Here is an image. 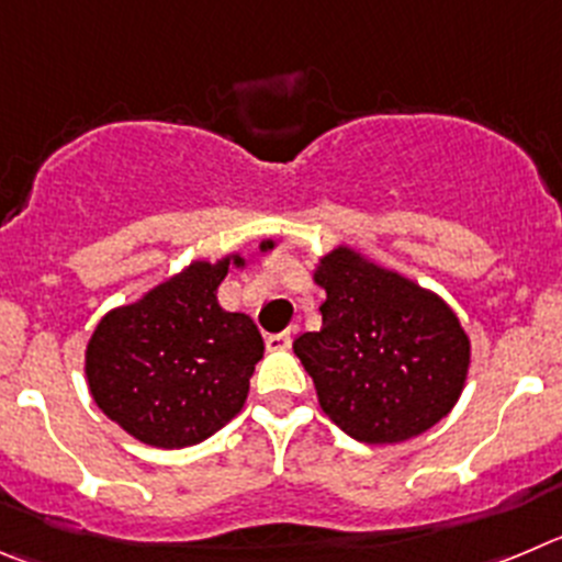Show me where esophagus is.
Returning <instances> with one entry per match:
<instances>
[{"instance_id": "esophagus-1", "label": "esophagus", "mask_w": 562, "mask_h": 562, "mask_svg": "<svg viewBox=\"0 0 562 562\" xmlns=\"http://www.w3.org/2000/svg\"><path fill=\"white\" fill-rule=\"evenodd\" d=\"M293 340V329H285V333H277L266 338V346H269L271 352H280V349H291Z\"/></svg>"}]
</instances>
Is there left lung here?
<instances>
[{
    "instance_id": "obj_1",
    "label": "left lung",
    "mask_w": 562,
    "mask_h": 562,
    "mask_svg": "<svg viewBox=\"0 0 562 562\" xmlns=\"http://www.w3.org/2000/svg\"><path fill=\"white\" fill-rule=\"evenodd\" d=\"M322 329L293 352L322 411L355 440L402 443L452 413L469 380L471 340L435 291L338 244L318 257Z\"/></svg>"
}]
</instances>
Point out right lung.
<instances>
[{
  "mask_svg": "<svg viewBox=\"0 0 562 562\" xmlns=\"http://www.w3.org/2000/svg\"><path fill=\"white\" fill-rule=\"evenodd\" d=\"M238 251L191 260L135 302L104 313L86 346V380L99 411L157 449L202 443L233 422L263 358V338L246 313L218 305Z\"/></svg>",
  "mask_w": 562,
  "mask_h": 562,
  "instance_id": "right-lung-1",
  "label": "right lung"
}]
</instances>
